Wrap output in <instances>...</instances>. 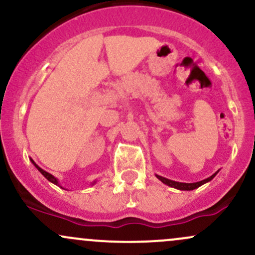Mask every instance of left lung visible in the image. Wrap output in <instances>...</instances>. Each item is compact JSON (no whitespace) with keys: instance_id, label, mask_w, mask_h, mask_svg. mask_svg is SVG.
Listing matches in <instances>:
<instances>
[{"instance_id":"left-lung-1","label":"left lung","mask_w":255,"mask_h":255,"mask_svg":"<svg viewBox=\"0 0 255 255\" xmlns=\"http://www.w3.org/2000/svg\"><path fill=\"white\" fill-rule=\"evenodd\" d=\"M218 172V171H217ZM217 172H215V174L212 175V176L205 178L203 181H199V182H194V183H183V182H176V181H172V180H169V178H165V177H162L159 176V175H156L158 180L162 181L163 183H165L166 186H170L172 188H176V189H180V191H193V189L198 188V187H200L201 184L209 182V181H211L213 177L217 175Z\"/></svg>"}]
</instances>
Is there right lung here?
Returning a JSON list of instances; mask_svg holds the SVG:
<instances>
[{"mask_svg":"<svg viewBox=\"0 0 255 255\" xmlns=\"http://www.w3.org/2000/svg\"><path fill=\"white\" fill-rule=\"evenodd\" d=\"M31 162L33 163L34 166H36V168L38 169V170H39L40 174H42L43 176L46 178V180H48V181H50V182H52V183H54V184H57V186H60V183H58V181H57V178H56V177H55V176H52L51 174H49V172H46L45 170H43L42 168H39V166H38V165L36 164V163H34L33 160H32V159H31ZM95 183H96V181H95V182H93L92 184H95Z\"/></svg>","mask_w":255,"mask_h":255,"instance_id":"1","label":"right lung"}]
</instances>
